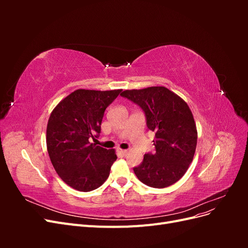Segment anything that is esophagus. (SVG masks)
<instances>
[{
    "label": "esophagus",
    "mask_w": 248,
    "mask_h": 248,
    "mask_svg": "<svg viewBox=\"0 0 248 248\" xmlns=\"http://www.w3.org/2000/svg\"><path fill=\"white\" fill-rule=\"evenodd\" d=\"M118 152H119L120 154H121V155L125 156V155L127 154V152H128V151H127V150H122V149H118Z\"/></svg>",
    "instance_id": "obj_1"
}]
</instances>
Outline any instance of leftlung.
<instances>
[{
	"instance_id": "left-lung-1",
	"label": "left lung",
	"mask_w": 248,
	"mask_h": 248,
	"mask_svg": "<svg viewBox=\"0 0 248 248\" xmlns=\"http://www.w3.org/2000/svg\"><path fill=\"white\" fill-rule=\"evenodd\" d=\"M139 106L149 130L155 132L154 153H147L134 174L144 184L164 188L181 179L193 159L198 132L187 103L164 87L126 90L122 94Z\"/></svg>"
}]
</instances>
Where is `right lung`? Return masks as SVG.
I'll return each instance as SVG.
<instances>
[{
  "label": "right lung",
  "mask_w": 248,
  "mask_h": 248,
  "mask_svg": "<svg viewBox=\"0 0 248 248\" xmlns=\"http://www.w3.org/2000/svg\"><path fill=\"white\" fill-rule=\"evenodd\" d=\"M122 90L95 91L79 89L52 110L46 128V146L58 175L72 188L91 191L109 176L117 159L115 150L90 142L98 138L107 108Z\"/></svg>",
  "instance_id": "right-lung-1"
}]
</instances>
